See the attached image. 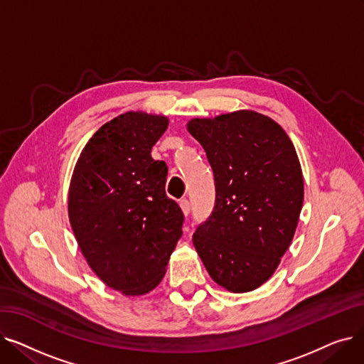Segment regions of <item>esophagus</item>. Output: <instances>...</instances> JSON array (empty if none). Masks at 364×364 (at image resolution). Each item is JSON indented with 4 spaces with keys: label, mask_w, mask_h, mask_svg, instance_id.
<instances>
[{
    "label": "esophagus",
    "mask_w": 364,
    "mask_h": 364,
    "mask_svg": "<svg viewBox=\"0 0 364 364\" xmlns=\"http://www.w3.org/2000/svg\"><path fill=\"white\" fill-rule=\"evenodd\" d=\"M180 206H181V209H183V214H184V215H188V214H190V209H192V203H190V200L181 199V200H180Z\"/></svg>",
    "instance_id": "esophagus-1"
}]
</instances>
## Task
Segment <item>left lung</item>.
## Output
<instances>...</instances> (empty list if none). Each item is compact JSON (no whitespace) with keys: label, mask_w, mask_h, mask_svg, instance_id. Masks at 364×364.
<instances>
[{"label":"left lung","mask_w":364,"mask_h":364,"mask_svg":"<svg viewBox=\"0 0 364 364\" xmlns=\"http://www.w3.org/2000/svg\"><path fill=\"white\" fill-rule=\"evenodd\" d=\"M187 129L214 172L215 205L193 235L209 276L230 292L269 280L294 239L304 200L295 147L272 118L239 110Z\"/></svg>","instance_id":"8db88e82"}]
</instances>
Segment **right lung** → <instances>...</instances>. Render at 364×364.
<instances>
[{"label": "right lung", "instance_id": "obj_1", "mask_svg": "<svg viewBox=\"0 0 364 364\" xmlns=\"http://www.w3.org/2000/svg\"><path fill=\"white\" fill-rule=\"evenodd\" d=\"M168 118L127 112L82 149L69 187V221L92 272L125 295H144L165 276L184 215L165 193L168 166L151 147Z\"/></svg>", "mask_w": 364, "mask_h": 364}]
</instances>
